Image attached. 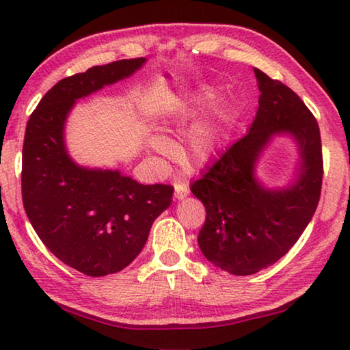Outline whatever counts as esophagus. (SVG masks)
<instances>
[{
    "label": "esophagus",
    "instance_id": "esophagus-1",
    "mask_svg": "<svg viewBox=\"0 0 350 350\" xmlns=\"http://www.w3.org/2000/svg\"><path fill=\"white\" fill-rule=\"evenodd\" d=\"M189 194V188L187 183L183 182H176L174 185V198L176 199H185Z\"/></svg>",
    "mask_w": 350,
    "mask_h": 350
}]
</instances>
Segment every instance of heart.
<instances>
[{
	"label": "heart",
	"mask_w": 350,
	"mask_h": 350,
	"mask_svg": "<svg viewBox=\"0 0 350 350\" xmlns=\"http://www.w3.org/2000/svg\"><path fill=\"white\" fill-rule=\"evenodd\" d=\"M177 114H187V105L179 103L176 109ZM221 134H222V120L219 114H213L204 120L198 122L191 129H189L185 139V154L188 161L193 163H204L215 156L219 145H221ZM150 148L161 156H167L171 151V144L163 135H151Z\"/></svg>",
	"instance_id": "obj_1"
}]
</instances>
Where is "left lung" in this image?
Returning <instances> with one entry per match:
<instances>
[{
  "label": "left lung",
  "mask_w": 350,
  "mask_h": 350,
  "mask_svg": "<svg viewBox=\"0 0 350 350\" xmlns=\"http://www.w3.org/2000/svg\"><path fill=\"white\" fill-rule=\"evenodd\" d=\"M254 77L260 96L250 129L189 187L206 211L200 250L216 267L238 276L258 273L295 245L317 210L323 183L317 118L284 83L259 69ZM278 133L293 135L300 163L295 183L270 190L254 177V165Z\"/></svg>",
  "instance_id": "8db88e82"
}]
</instances>
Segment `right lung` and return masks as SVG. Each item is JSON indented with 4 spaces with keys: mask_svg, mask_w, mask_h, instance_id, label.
<instances>
[{
    "mask_svg": "<svg viewBox=\"0 0 350 350\" xmlns=\"http://www.w3.org/2000/svg\"><path fill=\"white\" fill-rule=\"evenodd\" d=\"M145 62L118 60L66 77L40 100L26 126V215L43 244L88 276L117 273L131 264L173 199L171 185H142L118 170L83 168L64 145V122L77 100L133 75Z\"/></svg>",
    "mask_w": 350,
    "mask_h": 350,
    "instance_id": "add662e5",
    "label": "right lung"
}]
</instances>
